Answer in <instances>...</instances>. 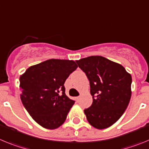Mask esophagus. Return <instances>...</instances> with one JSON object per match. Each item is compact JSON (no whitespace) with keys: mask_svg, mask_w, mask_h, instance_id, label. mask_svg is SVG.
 I'll return each instance as SVG.
<instances>
[{"mask_svg":"<svg viewBox=\"0 0 149 149\" xmlns=\"http://www.w3.org/2000/svg\"><path fill=\"white\" fill-rule=\"evenodd\" d=\"M79 99H80V96H76V101H79Z\"/></svg>","mask_w":149,"mask_h":149,"instance_id":"esophagus-1","label":"esophagus"}]
</instances>
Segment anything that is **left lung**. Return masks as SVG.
I'll list each match as a JSON object with an SVG mask.
<instances>
[{
	"label": "left lung",
	"mask_w": 149,
	"mask_h": 149,
	"mask_svg": "<svg viewBox=\"0 0 149 149\" xmlns=\"http://www.w3.org/2000/svg\"><path fill=\"white\" fill-rule=\"evenodd\" d=\"M90 81L93 103L84 110L88 123L98 129L114 124L127 108L131 96V74L120 64L100 56L76 61Z\"/></svg>",
	"instance_id": "8db88e82"
}]
</instances>
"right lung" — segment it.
<instances>
[{"instance_id":"obj_1","label":"right lung","mask_w":149,"mask_h":149,"mask_svg":"<svg viewBox=\"0 0 149 149\" xmlns=\"http://www.w3.org/2000/svg\"><path fill=\"white\" fill-rule=\"evenodd\" d=\"M77 68L73 60L49 59L29 67L21 76V102L41 126L55 129L65 123L75 101L66 96L64 84Z\"/></svg>"}]
</instances>
